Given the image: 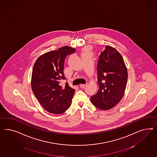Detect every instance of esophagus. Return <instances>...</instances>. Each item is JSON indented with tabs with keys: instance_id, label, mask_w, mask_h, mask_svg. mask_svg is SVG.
Listing matches in <instances>:
<instances>
[{
	"instance_id": "obj_1",
	"label": "esophagus",
	"mask_w": 157,
	"mask_h": 157,
	"mask_svg": "<svg viewBox=\"0 0 157 157\" xmlns=\"http://www.w3.org/2000/svg\"><path fill=\"white\" fill-rule=\"evenodd\" d=\"M86 85H87V84H81V85H80V87L82 88V89H83V88H84Z\"/></svg>"
}]
</instances>
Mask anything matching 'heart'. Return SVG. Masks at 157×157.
<instances>
[{
  "label": "heart",
  "mask_w": 157,
  "mask_h": 157,
  "mask_svg": "<svg viewBox=\"0 0 157 157\" xmlns=\"http://www.w3.org/2000/svg\"><path fill=\"white\" fill-rule=\"evenodd\" d=\"M90 50V47H86L85 48H84V52H85V53L87 52H89V51Z\"/></svg>",
  "instance_id": "heart-1"
}]
</instances>
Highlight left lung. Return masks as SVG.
Returning a JSON list of instances; mask_svg holds the SVG:
<instances>
[{
  "label": "left lung",
  "instance_id": "1",
  "mask_svg": "<svg viewBox=\"0 0 157 157\" xmlns=\"http://www.w3.org/2000/svg\"><path fill=\"white\" fill-rule=\"evenodd\" d=\"M97 74L99 89L91 97V102L100 109H110L122 99L128 79L123 58L115 48L107 45L101 52Z\"/></svg>",
  "mask_w": 157,
  "mask_h": 157
}]
</instances>
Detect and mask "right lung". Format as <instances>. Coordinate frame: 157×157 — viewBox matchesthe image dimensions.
Returning <instances> with one entry per match:
<instances>
[{"label":"right lung","mask_w":157,"mask_h":157,"mask_svg":"<svg viewBox=\"0 0 157 157\" xmlns=\"http://www.w3.org/2000/svg\"><path fill=\"white\" fill-rule=\"evenodd\" d=\"M75 51V48L64 46L44 53L34 63L32 89L40 103L49 113L62 114L71 105L75 90L67 83L64 87L59 83L66 79L63 73L65 58Z\"/></svg>","instance_id":"add662e5"}]
</instances>
